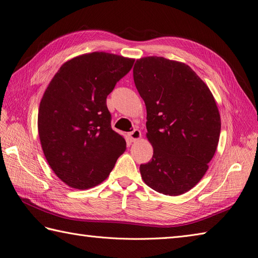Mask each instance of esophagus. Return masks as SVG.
Masks as SVG:
<instances>
[{
    "label": "esophagus",
    "mask_w": 258,
    "mask_h": 258,
    "mask_svg": "<svg viewBox=\"0 0 258 258\" xmlns=\"http://www.w3.org/2000/svg\"><path fill=\"white\" fill-rule=\"evenodd\" d=\"M128 137L130 139V141L132 142H136L138 141V140L141 138V131H140L139 129H135L134 131H131L128 134Z\"/></svg>",
    "instance_id": "obj_1"
}]
</instances>
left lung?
Here are the masks:
<instances>
[{
	"label": "left lung",
	"instance_id": "left-lung-1",
	"mask_svg": "<svg viewBox=\"0 0 258 258\" xmlns=\"http://www.w3.org/2000/svg\"><path fill=\"white\" fill-rule=\"evenodd\" d=\"M134 80L146 106L153 158L140 166L152 189L169 196L190 190L204 177L221 134L212 92L190 67L163 57L138 59Z\"/></svg>",
	"mask_w": 258,
	"mask_h": 258
}]
</instances>
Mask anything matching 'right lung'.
<instances>
[{"mask_svg":"<svg viewBox=\"0 0 258 258\" xmlns=\"http://www.w3.org/2000/svg\"><path fill=\"white\" fill-rule=\"evenodd\" d=\"M134 59L95 51L67 61L46 88L37 128L44 155L70 187L87 189L111 173L126 141L111 127L106 97Z\"/></svg>","mask_w":258,"mask_h":258,"instance_id":"right-lung-1","label":"right lung"}]
</instances>
